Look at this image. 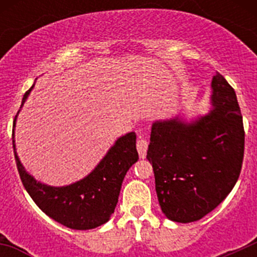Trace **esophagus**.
<instances>
[{
	"label": "esophagus",
	"mask_w": 257,
	"mask_h": 257,
	"mask_svg": "<svg viewBox=\"0 0 257 257\" xmlns=\"http://www.w3.org/2000/svg\"><path fill=\"white\" fill-rule=\"evenodd\" d=\"M136 148H138V152H139L140 158H145L147 157V151H148V142L145 139L138 140Z\"/></svg>",
	"instance_id": "1"
}]
</instances>
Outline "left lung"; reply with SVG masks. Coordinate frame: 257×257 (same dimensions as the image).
I'll use <instances>...</instances> for the list:
<instances>
[{"instance_id":"8db88e82","label":"left lung","mask_w":257,"mask_h":257,"mask_svg":"<svg viewBox=\"0 0 257 257\" xmlns=\"http://www.w3.org/2000/svg\"><path fill=\"white\" fill-rule=\"evenodd\" d=\"M210 114L193 123L178 119L152 126L147 158L153 166L163 213L176 222L202 219L217 207L239 178L244 128L234 88L212 78Z\"/></svg>"}]
</instances>
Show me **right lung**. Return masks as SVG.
<instances>
[{
  "label": "right lung",
  "mask_w": 257,
  "mask_h": 257,
  "mask_svg": "<svg viewBox=\"0 0 257 257\" xmlns=\"http://www.w3.org/2000/svg\"><path fill=\"white\" fill-rule=\"evenodd\" d=\"M32 88L33 86L24 94L23 103ZM17 115L14 118V126ZM13 148L20 180L31 198L47 216L76 230L96 228L108 221L117 206L124 175L139 160L136 134H127L115 142L88 176L68 187L55 188L38 183L24 170L15 152L14 138Z\"/></svg>",
  "instance_id": "add662e5"
}]
</instances>
